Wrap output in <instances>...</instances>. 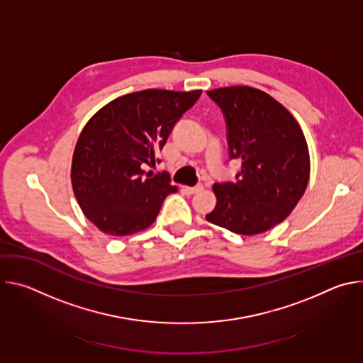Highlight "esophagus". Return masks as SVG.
I'll use <instances>...</instances> for the list:
<instances>
[{
    "mask_svg": "<svg viewBox=\"0 0 363 363\" xmlns=\"http://www.w3.org/2000/svg\"><path fill=\"white\" fill-rule=\"evenodd\" d=\"M202 185L201 184H198V185H195V186H184V191L186 192V194H189V195H192V194H196V192H199V191H202Z\"/></svg>",
    "mask_w": 363,
    "mask_h": 363,
    "instance_id": "1",
    "label": "esophagus"
}]
</instances>
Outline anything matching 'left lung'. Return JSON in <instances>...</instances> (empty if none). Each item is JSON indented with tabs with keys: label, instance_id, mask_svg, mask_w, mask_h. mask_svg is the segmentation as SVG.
Returning a JSON list of instances; mask_svg holds the SVG:
<instances>
[{
	"label": "left lung",
	"instance_id": "left-lung-1",
	"mask_svg": "<svg viewBox=\"0 0 363 363\" xmlns=\"http://www.w3.org/2000/svg\"><path fill=\"white\" fill-rule=\"evenodd\" d=\"M221 109L230 160L241 161L235 181L214 184L210 223L235 234L264 233L284 221L303 196L308 149L294 118L267 93L234 86L206 91Z\"/></svg>",
	"mask_w": 363,
	"mask_h": 363
}]
</instances>
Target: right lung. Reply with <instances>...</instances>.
Returning <instances> with one entry per match:
<instances>
[{"label": "right lung", "mask_w": 363, "mask_h": 363, "mask_svg": "<svg viewBox=\"0 0 363 363\" xmlns=\"http://www.w3.org/2000/svg\"><path fill=\"white\" fill-rule=\"evenodd\" d=\"M201 90L146 89L101 108L79 136L72 184L84 216L103 233L129 235L157 220L164 199L177 192L168 172L150 177L172 129Z\"/></svg>", "instance_id": "obj_1"}]
</instances>
